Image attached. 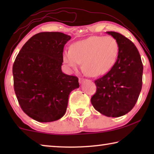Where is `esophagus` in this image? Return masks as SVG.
<instances>
[{
  "instance_id": "esophagus-1",
  "label": "esophagus",
  "mask_w": 154,
  "mask_h": 154,
  "mask_svg": "<svg viewBox=\"0 0 154 154\" xmlns=\"http://www.w3.org/2000/svg\"><path fill=\"white\" fill-rule=\"evenodd\" d=\"M85 81V79H83V78H79V82L80 83H82L83 82H84Z\"/></svg>"
}]
</instances>
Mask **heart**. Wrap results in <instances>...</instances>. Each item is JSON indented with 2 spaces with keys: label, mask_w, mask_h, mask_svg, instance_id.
I'll use <instances>...</instances> for the list:
<instances>
[{
  "label": "heart",
  "mask_w": 154,
  "mask_h": 154,
  "mask_svg": "<svg viewBox=\"0 0 154 154\" xmlns=\"http://www.w3.org/2000/svg\"><path fill=\"white\" fill-rule=\"evenodd\" d=\"M119 44L112 36H92L72 44L64 52L63 61L70 70L83 68L92 77L102 76L113 67L118 59Z\"/></svg>",
  "instance_id": "obj_1"
}]
</instances>
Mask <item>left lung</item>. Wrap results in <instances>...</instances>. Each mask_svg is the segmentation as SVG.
<instances>
[{"label":"left lung","mask_w":154,"mask_h":154,"mask_svg":"<svg viewBox=\"0 0 154 154\" xmlns=\"http://www.w3.org/2000/svg\"><path fill=\"white\" fill-rule=\"evenodd\" d=\"M119 44L118 59L111 71L96 80L91 103L96 111L111 118L124 116L134 107L142 88L143 66L134 44L121 34L106 32Z\"/></svg>","instance_id":"obj_1"}]
</instances>
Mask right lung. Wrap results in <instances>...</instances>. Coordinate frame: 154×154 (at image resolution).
I'll use <instances>...</instances> for the list:
<instances>
[{
  "instance_id": "obj_1",
  "label": "right lung",
  "mask_w": 154,
  "mask_h": 154,
  "mask_svg": "<svg viewBox=\"0 0 154 154\" xmlns=\"http://www.w3.org/2000/svg\"><path fill=\"white\" fill-rule=\"evenodd\" d=\"M71 38L58 32L38 33L15 60V93L23 111L36 121L51 122L63 117L70 93L79 87L78 78L61 69L64 47Z\"/></svg>"
}]
</instances>
